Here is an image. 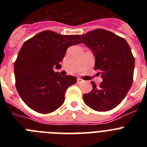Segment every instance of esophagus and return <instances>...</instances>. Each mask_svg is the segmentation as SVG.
<instances>
[{"label": "esophagus", "mask_w": 147, "mask_h": 147, "mask_svg": "<svg viewBox=\"0 0 147 147\" xmlns=\"http://www.w3.org/2000/svg\"><path fill=\"white\" fill-rule=\"evenodd\" d=\"M82 82V79H80V78H78V79H77V82L78 83H81Z\"/></svg>", "instance_id": "1"}]
</instances>
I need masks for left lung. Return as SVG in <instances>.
Here are the masks:
<instances>
[{
	"instance_id": "1",
	"label": "left lung",
	"mask_w": 147,
	"mask_h": 147,
	"mask_svg": "<svg viewBox=\"0 0 147 147\" xmlns=\"http://www.w3.org/2000/svg\"><path fill=\"white\" fill-rule=\"evenodd\" d=\"M83 42L95 57V70L103 81L83 95L85 105L96 111H108L117 107L132 86L135 58L125 40L115 34L98 28L81 35Z\"/></svg>"
}]
</instances>
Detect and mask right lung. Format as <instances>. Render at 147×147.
I'll return each instance as SVG.
<instances>
[{
    "mask_svg": "<svg viewBox=\"0 0 147 147\" xmlns=\"http://www.w3.org/2000/svg\"><path fill=\"white\" fill-rule=\"evenodd\" d=\"M80 35H62L48 30L26 40L14 64L15 85L28 107L40 113L54 112L65 102L68 87L75 76H62L59 69L67 48L82 43Z\"/></svg>",
    "mask_w": 147,
    "mask_h": 147,
    "instance_id": "1",
    "label": "right lung"
}]
</instances>
